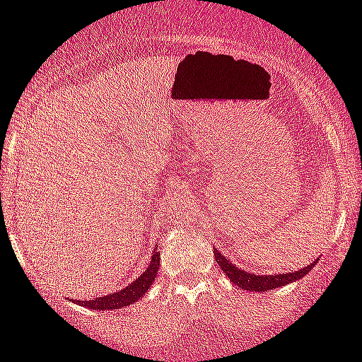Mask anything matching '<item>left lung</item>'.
I'll use <instances>...</instances> for the list:
<instances>
[{
	"mask_svg": "<svg viewBox=\"0 0 362 362\" xmlns=\"http://www.w3.org/2000/svg\"><path fill=\"white\" fill-rule=\"evenodd\" d=\"M215 259H217L218 266H221L222 272L228 275V279L231 280L235 286H238L240 289L245 291H257V293H268V291L276 289V287H282L286 284L294 282V280L303 279L312 266H306V268H301L296 273H280V275H252L249 272H243V269H238L235 264H233L229 259H226L224 255L218 254L217 249H215Z\"/></svg>",
	"mask_w": 362,
	"mask_h": 362,
	"instance_id": "obj_1",
	"label": "left lung"
}]
</instances>
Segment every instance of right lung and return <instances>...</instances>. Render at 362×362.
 Returning <instances> with one entry per match:
<instances>
[{"label": "right lung", "instance_id": "right-lung-1", "mask_svg": "<svg viewBox=\"0 0 362 362\" xmlns=\"http://www.w3.org/2000/svg\"><path fill=\"white\" fill-rule=\"evenodd\" d=\"M158 269H159V254L154 250V255H152L148 268L145 269V272L141 273L133 284H129L127 287L120 289L119 293L101 296V298H93L89 299V301H78V303L90 310H117V308H122V306L133 305V303H136L141 296L147 293L148 287H151L152 282H154L156 275H158Z\"/></svg>", "mask_w": 362, "mask_h": 362}]
</instances>
